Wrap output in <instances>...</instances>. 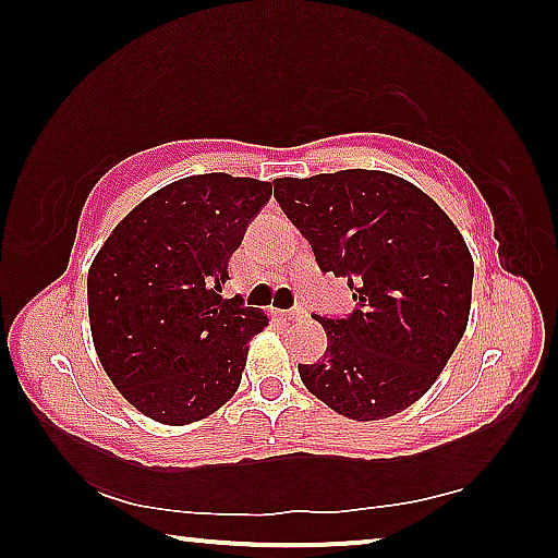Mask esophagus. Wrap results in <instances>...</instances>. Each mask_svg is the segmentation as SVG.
<instances>
[{
	"mask_svg": "<svg viewBox=\"0 0 558 558\" xmlns=\"http://www.w3.org/2000/svg\"><path fill=\"white\" fill-rule=\"evenodd\" d=\"M280 317H286V319H300V317H305V313H302V310H286V313H280Z\"/></svg>",
	"mask_w": 558,
	"mask_h": 558,
	"instance_id": "1",
	"label": "esophagus"
}]
</instances>
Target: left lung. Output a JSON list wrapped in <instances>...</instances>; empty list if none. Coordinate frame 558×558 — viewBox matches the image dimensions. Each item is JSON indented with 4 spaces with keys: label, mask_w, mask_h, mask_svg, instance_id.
Listing matches in <instances>:
<instances>
[{
    "label": "left lung",
    "mask_w": 558,
    "mask_h": 558,
    "mask_svg": "<svg viewBox=\"0 0 558 558\" xmlns=\"http://www.w3.org/2000/svg\"><path fill=\"white\" fill-rule=\"evenodd\" d=\"M323 272L347 278L356 307L317 317L327 352L300 379L339 415L381 421L409 409L465 335L472 256L448 214L401 177L342 169L272 182Z\"/></svg>",
    "instance_id": "8db88e82"
}]
</instances>
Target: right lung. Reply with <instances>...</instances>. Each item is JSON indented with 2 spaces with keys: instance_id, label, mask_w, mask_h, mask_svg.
Segmentation results:
<instances>
[{
  "instance_id": "obj_1",
  "label": "right lung",
  "mask_w": 558,
  "mask_h": 558,
  "mask_svg": "<svg viewBox=\"0 0 558 558\" xmlns=\"http://www.w3.org/2000/svg\"><path fill=\"white\" fill-rule=\"evenodd\" d=\"M270 196L272 184L251 177L179 179L137 204L93 260V344L116 389L153 421L206 418L239 389L268 317L221 286Z\"/></svg>"
}]
</instances>
